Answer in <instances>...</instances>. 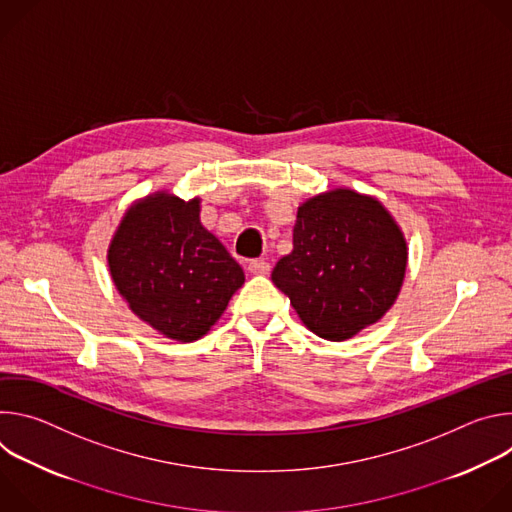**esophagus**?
Returning <instances> with one entry per match:
<instances>
[{"label": "esophagus", "instance_id": "esophagus-1", "mask_svg": "<svg viewBox=\"0 0 512 512\" xmlns=\"http://www.w3.org/2000/svg\"><path fill=\"white\" fill-rule=\"evenodd\" d=\"M249 271H251L253 275H267V273H269V263H267L265 259H253V261L249 263Z\"/></svg>", "mask_w": 512, "mask_h": 512}]
</instances>
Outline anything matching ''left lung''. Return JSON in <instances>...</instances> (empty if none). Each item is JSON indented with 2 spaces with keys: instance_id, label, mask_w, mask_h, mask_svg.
Masks as SVG:
<instances>
[{
  "instance_id": "left-lung-1",
  "label": "left lung",
  "mask_w": 512,
  "mask_h": 512,
  "mask_svg": "<svg viewBox=\"0 0 512 512\" xmlns=\"http://www.w3.org/2000/svg\"><path fill=\"white\" fill-rule=\"evenodd\" d=\"M407 255L405 235L381 200L334 188L300 204L294 249L271 279L308 330L340 342L391 310Z\"/></svg>"
}]
</instances>
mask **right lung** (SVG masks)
<instances>
[{"instance_id":"right-lung-1","label":"right lung","mask_w":512,"mask_h":512,"mask_svg":"<svg viewBox=\"0 0 512 512\" xmlns=\"http://www.w3.org/2000/svg\"><path fill=\"white\" fill-rule=\"evenodd\" d=\"M107 263L129 310L178 342L202 338L245 283L241 265L202 227L200 198L168 190L127 208Z\"/></svg>"}]
</instances>
